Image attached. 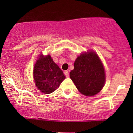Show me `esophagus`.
<instances>
[{
    "label": "esophagus",
    "mask_w": 133,
    "mask_h": 133,
    "mask_svg": "<svg viewBox=\"0 0 133 133\" xmlns=\"http://www.w3.org/2000/svg\"><path fill=\"white\" fill-rule=\"evenodd\" d=\"M64 74H65V76H66V77H69V72H68V71H65Z\"/></svg>",
    "instance_id": "obj_1"
}]
</instances>
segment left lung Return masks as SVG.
<instances>
[{
  "label": "left lung",
  "mask_w": 133,
  "mask_h": 133,
  "mask_svg": "<svg viewBox=\"0 0 133 133\" xmlns=\"http://www.w3.org/2000/svg\"><path fill=\"white\" fill-rule=\"evenodd\" d=\"M74 67L70 78L82 94L92 96L101 91L105 82V70L95 52L91 51L82 54L76 59Z\"/></svg>",
  "instance_id": "obj_1"
}]
</instances>
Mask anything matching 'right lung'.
Returning <instances> with one entry per match:
<instances>
[{
	"mask_svg": "<svg viewBox=\"0 0 133 133\" xmlns=\"http://www.w3.org/2000/svg\"><path fill=\"white\" fill-rule=\"evenodd\" d=\"M33 75L36 87L45 94L54 92L65 78L50 55L39 56L34 66Z\"/></svg>",
	"mask_w": 133,
	"mask_h": 133,
	"instance_id": "1",
	"label": "right lung"
}]
</instances>
